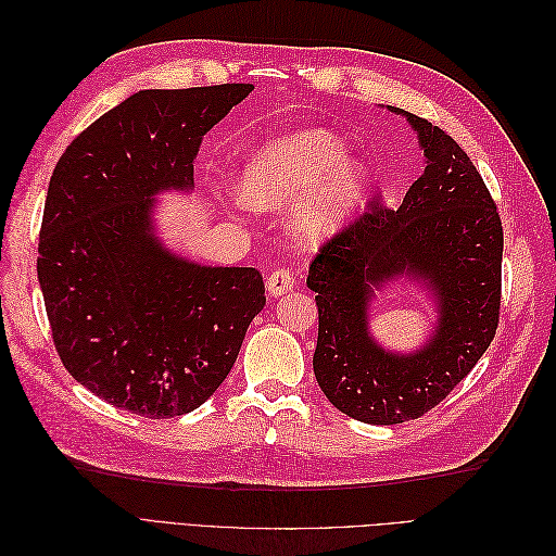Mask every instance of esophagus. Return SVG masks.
Returning <instances> with one entry per match:
<instances>
[{"mask_svg":"<svg viewBox=\"0 0 556 556\" xmlns=\"http://www.w3.org/2000/svg\"><path fill=\"white\" fill-rule=\"evenodd\" d=\"M294 285H296V280H294L290 268H274V271L268 274V278H266V290H268V294H274V296L290 292Z\"/></svg>","mask_w":556,"mask_h":556,"instance_id":"obj_1","label":"esophagus"}]
</instances>
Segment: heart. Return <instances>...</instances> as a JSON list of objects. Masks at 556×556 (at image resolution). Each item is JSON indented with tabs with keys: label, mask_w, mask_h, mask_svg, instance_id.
Returning a JSON list of instances; mask_svg holds the SVG:
<instances>
[{
	"label": "heart",
	"mask_w": 556,
	"mask_h": 556,
	"mask_svg": "<svg viewBox=\"0 0 556 556\" xmlns=\"http://www.w3.org/2000/svg\"><path fill=\"white\" fill-rule=\"evenodd\" d=\"M366 164L348 157L345 143L329 129H301L264 143L239 178L248 208H291L290 237L296 243H325L348 223L368 192Z\"/></svg>",
	"instance_id": "heart-1"
}]
</instances>
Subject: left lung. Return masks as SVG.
I'll return each mask as SVG.
<instances>
[{"mask_svg": "<svg viewBox=\"0 0 556 556\" xmlns=\"http://www.w3.org/2000/svg\"><path fill=\"white\" fill-rule=\"evenodd\" d=\"M406 115L427 166L396 211L368 206L327 241L306 285L317 304L313 371L336 408L366 425L422 417L459 384L494 341L501 308L503 227L470 157L447 131ZM422 281L440 315L410 356L380 349L367 306L390 279Z\"/></svg>", "mask_w": 556, "mask_h": 556, "instance_id": "8db88e82", "label": "left lung"}]
</instances>
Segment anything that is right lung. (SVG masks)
<instances>
[{
  "label": "right lung",
  "instance_id": "right-lung-1",
  "mask_svg": "<svg viewBox=\"0 0 556 556\" xmlns=\"http://www.w3.org/2000/svg\"><path fill=\"white\" fill-rule=\"evenodd\" d=\"M252 88L141 90L80 131L50 176L37 274L53 343L115 408H199L266 304L257 268L178 257L153 225L155 194L194 188L201 139Z\"/></svg>",
  "mask_w": 556,
  "mask_h": 556
}]
</instances>
